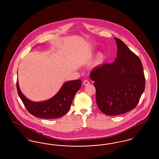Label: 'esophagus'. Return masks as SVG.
<instances>
[{
  "label": "esophagus",
  "mask_w": 159,
  "mask_h": 159,
  "mask_svg": "<svg viewBox=\"0 0 159 159\" xmlns=\"http://www.w3.org/2000/svg\"><path fill=\"white\" fill-rule=\"evenodd\" d=\"M83 84L84 85H88L89 84V82L88 80H84L83 82Z\"/></svg>",
  "instance_id": "esophagus-1"
}]
</instances>
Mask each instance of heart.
Masks as SVG:
<instances>
[{
    "label": "heart",
    "instance_id": "b5f03b06",
    "mask_svg": "<svg viewBox=\"0 0 159 159\" xmlns=\"http://www.w3.org/2000/svg\"><path fill=\"white\" fill-rule=\"evenodd\" d=\"M106 61V57L102 53H99L97 55L96 60L95 61V64L96 66H101Z\"/></svg>",
    "mask_w": 159,
    "mask_h": 159
}]
</instances>
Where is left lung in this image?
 Here are the masks:
<instances>
[{
  "label": "left lung",
  "instance_id": "8db88e82",
  "mask_svg": "<svg viewBox=\"0 0 159 159\" xmlns=\"http://www.w3.org/2000/svg\"><path fill=\"white\" fill-rule=\"evenodd\" d=\"M117 57L112 64L93 69L90 73L96 89L99 109L117 116L134 109L145 89L143 66L139 57L119 38Z\"/></svg>",
  "mask_w": 159,
  "mask_h": 159
}]
</instances>
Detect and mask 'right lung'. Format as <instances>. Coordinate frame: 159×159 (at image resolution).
Returning <instances> with one entry per match:
<instances>
[{
	"mask_svg": "<svg viewBox=\"0 0 159 159\" xmlns=\"http://www.w3.org/2000/svg\"><path fill=\"white\" fill-rule=\"evenodd\" d=\"M81 85L80 79L68 81L64 83L54 97L42 102H33L27 98L20 91L18 80L16 89L20 98L31 114L42 119H57L68 112L74 97Z\"/></svg>",
	"mask_w": 159,
	"mask_h": 159,
	"instance_id": "obj_1",
	"label": "right lung"
}]
</instances>
